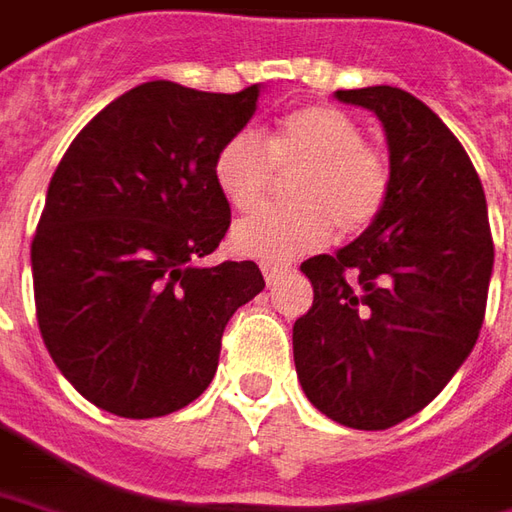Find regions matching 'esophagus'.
<instances>
[{"label": "esophagus", "mask_w": 512, "mask_h": 512, "mask_svg": "<svg viewBox=\"0 0 512 512\" xmlns=\"http://www.w3.org/2000/svg\"><path fill=\"white\" fill-rule=\"evenodd\" d=\"M262 273H264V281L273 287V284H279V279L287 276V267H279V264H262Z\"/></svg>", "instance_id": "1"}]
</instances>
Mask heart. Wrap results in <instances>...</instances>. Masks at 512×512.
I'll use <instances>...</instances> for the list:
<instances>
[{"label": "heart", "mask_w": 512, "mask_h": 512, "mask_svg": "<svg viewBox=\"0 0 512 512\" xmlns=\"http://www.w3.org/2000/svg\"><path fill=\"white\" fill-rule=\"evenodd\" d=\"M293 174L290 208H267L236 222V253L267 264L324 248L332 228H369L389 197V166L363 143L360 126L335 106H304L281 120L270 143L253 129L231 135L214 157V183L236 211L259 208L276 183Z\"/></svg>", "instance_id": "1"}]
</instances>
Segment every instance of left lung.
I'll return each mask as SVG.
<instances>
[{"label":"left lung","instance_id":"1","mask_svg":"<svg viewBox=\"0 0 512 512\" xmlns=\"http://www.w3.org/2000/svg\"><path fill=\"white\" fill-rule=\"evenodd\" d=\"M335 98L383 123L389 197L355 242L301 264L315 296L293 327V358L321 414L383 431L423 411L479 338L493 273L488 202L462 143L411 92Z\"/></svg>","mask_w":512,"mask_h":512}]
</instances>
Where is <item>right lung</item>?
<instances>
[{
    "instance_id": "add662e5",
    "label": "right lung",
    "mask_w": 512,
    "mask_h": 512,
    "mask_svg": "<svg viewBox=\"0 0 512 512\" xmlns=\"http://www.w3.org/2000/svg\"><path fill=\"white\" fill-rule=\"evenodd\" d=\"M259 92L149 81L61 157L30 248L36 318L92 406L149 420L194 403L216 375L225 324L264 290L253 262L200 264L231 228L214 157L248 126Z\"/></svg>"
}]
</instances>
